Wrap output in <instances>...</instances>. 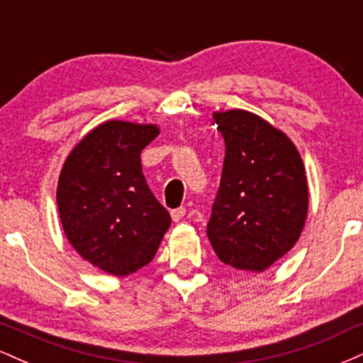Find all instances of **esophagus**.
I'll return each instance as SVG.
<instances>
[{
  "label": "esophagus",
  "instance_id": "1",
  "mask_svg": "<svg viewBox=\"0 0 363 363\" xmlns=\"http://www.w3.org/2000/svg\"><path fill=\"white\" fill-rule=\"evenodd\" d=\"M170 215H172V220L174 222H181L182 218H184V215H186V208H176V210H172L170 211Z\"/></svg>",
  "mask_w": 363,
  "mask_h": 363
}]
</instances>
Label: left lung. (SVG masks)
Instances as JSON below:
<instances>
[{"label":"left lung","mask_w":363,"mask_h":363,"mask_svg":"<svg viewBox=\"0 0 363 363\" xmlns=\"http://www.w3.org/2000/svg\"><path fill=\"white\" fill-rule=\"evenodd\" d=\"M225 160L206 235L218 259L264 272L302 234L309 187L301 153L289 136L252 112H215Z\"/></svg>","instance_id":"obj_1"}]
</instances>
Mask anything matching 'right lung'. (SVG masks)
Wrapping results in <instances>:
<instances>
[{"instance_id":"right-lung-1","label":"right lung","mask_w":363,"mask_h":363,"mask_svg":"<svg viewBox=\"0 0 363 363\" xmlns=\"http://www.w3.org/2000/svg\"><path fill=\"white\" fill-rule=\"evenodd\" d=\"M155 124L106 121L72 150L57 181L66 239L85 261L126 277L155 256L170 215L147 184L141 150L158 136Z\"/></svg>"}]
</instances>
